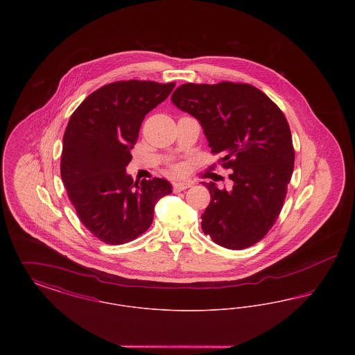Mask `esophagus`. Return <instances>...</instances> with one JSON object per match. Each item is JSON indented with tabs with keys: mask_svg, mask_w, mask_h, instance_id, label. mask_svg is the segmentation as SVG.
Returning a JSON list of instances; mask_svg holds the SVG:
<instances>
[{
	"mask_svg": "<svg viewBox=\"0 0 355 355\" xmlns=\"http://www.w3.org/2000/svg\"><path fill=\"white\" fill-rule=\"evenodd\" d=\"M191 182H177L175 185H174V191H184L186 189H189V187H191Z\"/></svg>",
	"mask_w": 355,
	"mask_h": 355,
	"instance_id": "esophagus-1",
	"label": "esophagus"
}]
</instances>
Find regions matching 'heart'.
Segmentation results:
<instances>
[{"label": "heart", "mask_w": 355, "mask_h": 355, "mask_svg": "<svg viewBox=\"0 0 355 355\" xmlns=\"http://www.w3.org/2000/svg\"><path fill=\"white\" fill-rule=\"evenodd\" d=\"M173 169L175 170V171H181V170H182V168H181V166H174Z\"/></svg>", "instance_id": "heart-1"}]
</instances>
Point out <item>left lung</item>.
<instances>
[{"label":"left lung","mask_w":355,"mask_h":355,"mask_svg":"<svg viewBox=\"0 0 355 355\" xmlns=\"http://www.w3.org/2000/svg\"><path fill=\"white\" fill-rule=\"evenodd\" d=\"M171 102L201 122L211 153L232 169V190L202 182L211 197L203 233L226 249L253 246L278 218L294 169L285 114L253 85L230 81L181 85Z\"/></svg>","instance_id":"1"}]
</instances>
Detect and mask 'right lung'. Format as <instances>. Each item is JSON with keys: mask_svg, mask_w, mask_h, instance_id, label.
Masks as SVG:
<instances>
[{"mask_svg": "<svg viewBox=\"0 0 355 355\" xmlns=\"http://www.w3.org/2000/svg\"><path fill=\"white\" fill-rule=\"evenodd\" d=\"M174 86L139 80L103 85L70 116L61 178L83 225L107 245L144 234L152 225L155 203L171 193L166 180L135 182L125 168L145 116Z\"/></svg>", "mask_w": 355, "mask_h": 355, "instance_id": "right-lung-1", "label": "right lung"}]
</instances>
